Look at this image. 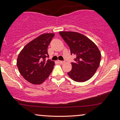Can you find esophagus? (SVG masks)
Wrapping results in <instances>:
<instances>
[{
  "label": "esophagus",
  "instance_id": "esophagus-1",
  "mask_svg": "<svg viewBox=\"0 0 120 120\" xmlns=\"http://www.w3.org/2000/svg\"><path fill=\"white\" fill-rule=\"evenodd\" d=\"M58 62L59 64H63L65 62L64 61H60V60H58Z\"/></svg>",
  "mask_w": 120,
  "mask_h": 120
}]
</instances>
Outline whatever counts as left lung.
<instances>
[{
	"mask_svg": "<svg viewBox=\"0 0 120 120\" xmlns=\"http://www.w3.org/2000/svg\"><path fill=\"white\" fill-rule=\"evenodd\" d=\"M68 44L71 54L76 56L68 76L77 82H84L93 76L100 64L101 53L96 44L86 36L74 32H59Z\"/></svg>",
	"mask_w": 120,
	"mask_h": 120,
	"instance_id": "obj_1",
	"label": "left lung"
}]
</instances>
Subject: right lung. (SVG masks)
<instances>
[{
  "label": "right lung",
  "instance_id": "add662e5",
  "mask_svg": "<svg viewBox=\"0 0 120 120\" xmlns=\"http://www.w3.org/2000/svg\"><path fill=\"white\" fill-rule=\"evenodd\" d=\"M54 33H44L31 41L20 52L17 66L20 74L32 84L43 83L52 72L54 62L49 58L48 48Z\"/></svg>",
  "mask_w": 120,
  "mask_h": 120
}]
</instances>
